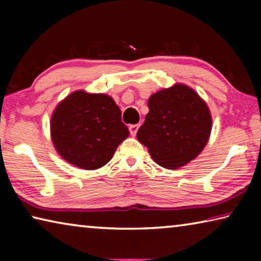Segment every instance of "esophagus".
Listing matches in <instances>:
<instances>
[{
    "label": "esophagus",
    "instance_id": "34e87169",
    "mask_svg": "<svg viewBox=\"0 0 261 261\" xmlns=\"http://www.w3.org/2000/svg\"><path fill=\"white\" fill-rule=\"evenodd\" d=\"M138 127H139L138 124H134V125H130V126H129V130H130L131 136L135 137V136L137 135V131H138Z\"/></svg>",
    "mask_w": 261,
    "mask_h": 261
}]
</instances>
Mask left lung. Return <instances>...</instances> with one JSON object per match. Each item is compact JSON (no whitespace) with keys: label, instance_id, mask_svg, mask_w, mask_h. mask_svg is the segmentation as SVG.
Instances as JSON below:
<instances>
[{"label":"left lung","instance_id":"obj_1","mask_svg":"<svg viewBox=\"0 0 261 261\" xmlns=\"http://www.w3.org/2000/svg\"><path fill=\"white\" fill-rule=\"evenodd\" d=\"M137 138L159 166L177 169L196 159L208 143L212 115L191 87L175 84L153 93Z\"/></svg>","mask_w":261,"mask_h":261}]
</instances>
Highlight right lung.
Listing matches in <instances>:
<instances>
[{"label":"right lung","mask_w":261,"mask_h":261,"mask_svg":"<svg viewBox=\"0 0 261 261\" xmlns=\"http://www.w3.org/2000/svg\"><path fill=\"white\" fill-rule=\"evenodd\" d=\"M121 114L108 94L72 92L51 114L50 138L56 152L81 169L95 170L107 165L130 135Z\"/></svg>","instance_id":"1"}]
</instances>
